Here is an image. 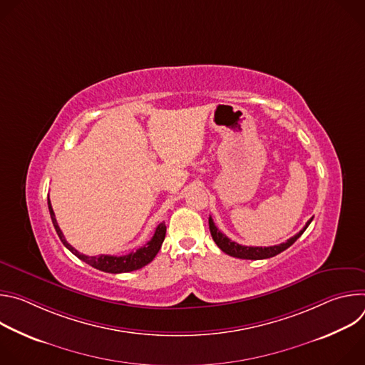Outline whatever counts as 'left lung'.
I'll use <instances>...</instances> for the list:
<instances>
[{
	"instance_id": "obj_1",
	"label": "left lung",
	"mask_w": 365,
	"mask_h": 365,
	"mask_svg": "<svg viewBox=\"0 0 365 365\" xmlns=\"http://www.w3.org/2000/svg\"><path fill=\"white\" fill-rule=\"evenodd\" d=\"M310 218L306 225L303 227V230H300L294 237L289 238L286 242H282L279 245H273V247H247V245H241L235 241H231L227 235H224L218 228L217 225L214 224L212 218L210 217V231H211V235L215 241V244L228 255L231 257H237V258H244V259H263V258H270V257H274L277 254H280L282 251L287 250L304 231L306 228L309 227V224L312 222Z\"/></svg>"
}]
</instances>
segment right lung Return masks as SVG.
<instances>
[{
    "mask_svg": "<svg viewBox=\"0 0 365 365\" xmlns=\"http://www.w3.org/2000/svg\"><path fill=\"white\" fill-rule=\"evenodd\" d=\"M47 205H48V212H50V218L51 222H53V227L61 238V241L63 242V245L73 252L78 258H81L82 262H85L86 264L92 266L96 270L101 272H106V273H128V272H134L138 270L144 266H147L150 262H153V258L155 257V254L159 252L165 237H166V224L162 222L159 224V227L155 228L153 238L141 248H138L137 251H131L127 255H106V254H101V255H85L82 252H79L76 248H73L66 240L63 232L61 231L58 221L55 218V212H53V207H51L50 199L47 197Z\"/></svg>",
    "mask_w": 365,
    "mask_h": 365,
    "instance_id": "add662e5",
    "label": "right lung"
}]
</instances>
